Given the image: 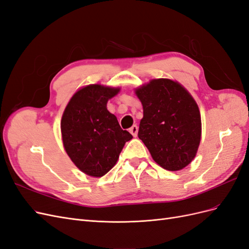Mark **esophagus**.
Instances as JSON below:
<instances>
[{
    "mask_svg": "<svg viewBox=\"0 0 249 249\" xmlns=\"http://www.w3.org/2000/svg\"><path fill=\"white\" fill-rule=\"evenodd\" d=\"M130 133L133 135L134 137H136L137 134H138V126L136 124H134L130 129Z\"/></svg>",
    "mask_w": 249,
    "mask_h": 249,
    "instance_id": "1",
    "label": "esophagus"
}]
</instances>
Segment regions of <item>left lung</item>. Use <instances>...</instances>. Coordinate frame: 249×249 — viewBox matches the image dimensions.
<instances>
[{
  "instance_id": "8db88e82",
  "label": "left lung",
  "mask_w": 249,
  "mask_h": 249,
  "mask_svg": "<svg viewBox=\"0 0 249 249\" xmlns=\"http://www.w3.org/2000/svg\"><path fill=\"white\" fill-rule=\"evenodd\" d=\"M142 104L138 137L154 161L164 169L178 171L197 154L201 118L188 90L170 79H153L134 89Z\"/></svg>"
}]
</instances>
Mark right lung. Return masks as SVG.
Returning <instances> with one entry per match:
<instances>
[{
  "label": "right lung",
  "instance_id": "1",
  "mask_svg": "<svg viewBox=\"0 0 249 249\" xmlns=\"http://www.w3.org/2000/svg\"><path fill=\"white\" fill-rule=\"evenodd\" d=\"M120 87L90 84L71 97L61 118L63 147L85 175L101 178L116 164L124 143L133 138L120 127L107 103Z\"/></svg>",
  "mask_w": 249,
  "mask_h": 249
}]
</instances>
